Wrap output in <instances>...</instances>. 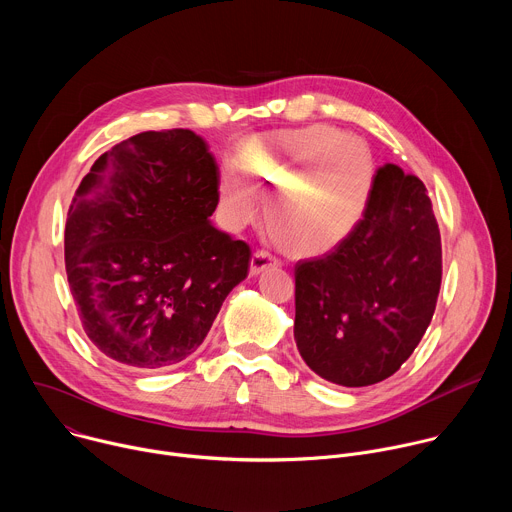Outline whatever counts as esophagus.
Here are the masks:
<instances>
[{
  "mask_svg": "<svg viewBox=\"0 0 512 512\" xmlns=\"http://www.w3.org/2000/svg\"><path fill=\"white\" fill-rule=\"evenodd\" d=\"M271 265H277V259H275L271 253L259 249V251H255L253 257H251L249 271H251V275H257V273H261L263 269H267V267H271Z\"/></svg>",
  "mask_w": 512,
  "mask_h": 512,
  "instance_id": "esophagus-1",
  "label": "esophagus"
}]
</instances>
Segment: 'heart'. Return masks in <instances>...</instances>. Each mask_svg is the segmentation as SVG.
Here are the masks:
<instances>
[{
	"label": "heart",
	"mask_w": 512,
	"mask_h": 512,
	"mask_svg": "<svg viewBox=\"0 0 512 512\" xmlns=\"http://www.w3.org/2000/svg\"><path fill=\"white\" fill-rule=\"evenodd\" d=\"M267 163L295 169L310 165L311 181L325 163V172L319 173L320 179L317 177L323 204L298 201L297 191L286 189V183L266 174ZM237 172L239 178L225 176L221 182V200L235 216L253 212L249 192L269 200L283 187L286 189L273 204L269 225L277 241L294 255H320L342 243L362 218L375 180L369 150L358 141L340 139L334 129L322 125L275 133L247 145L237 160ZM265 185L272 188L265 189Z\"/></svg>",
	"instance_id": "1"
}]
</instances>
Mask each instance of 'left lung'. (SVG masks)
<instances>
[{"mask_svg": "<svg viewBox=\"0 0 512 512\" xmlns=\"http://www.w3.org/2000/svg\"><path fill=\"white\" fill-rule=\"evenodd\" d=\"M442 237L417 176L385 164L352 233L296 263L294 336L322 379H389L421 342L440 296Z\"/></svg>", "mask_w": 512, "mask_h": 512, "instance_id": "obj_1", "label": "left lung"}]
</instances>
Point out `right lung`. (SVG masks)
Segmentation results:
<instances>
[{
	"label": "right lung",
	"instance_id": "right-lung-1",
	"mask_svg": "<svg viewBox=\"0 0 512 512\" xmlns=\"http://www.w3.org/2000/svg\"><path fill=\"white\" fill-rule=\"evenodd\" d=\"M221 174L190 129L137 133L81 180L64 229V263L85 334L137 371L198 350L251 247L210 225Z\"/></svg>",
	"mask_w": 512,
	"mask_h": 512
}]
</instances>
